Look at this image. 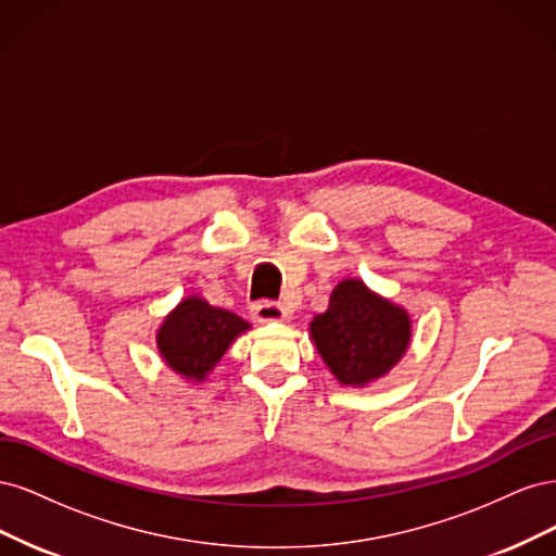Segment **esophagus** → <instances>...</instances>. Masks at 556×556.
<instances>
[{
    "label": "esophagus",
    "mask_w": 556,
    "mask_h": 556,
    "mask_svg": "<svg viewBox=\"0 0 556 556\" xmlns=\"http://www.w3.org/2000/svg\"><path fill=\"white\" fill-rule=\"evenodd\" d=\"M252 317H255L257 323H285V319H290V313L280 304H274V301H257V304L252 306Z\"/></svg>",
    "instance_id": "34e87169"
}]
</instances>
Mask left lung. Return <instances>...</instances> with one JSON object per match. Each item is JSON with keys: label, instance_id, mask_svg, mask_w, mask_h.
I'll return each mask as SVG.
<instances>
[{"label": "left lung", "instance_id": "8db88e82", "mask_svg": "<svg viewBox=\"0 0 556 556\" xmlns=\"http://www.w3.org/2000/svg\"><path fill=\"white\" fill-rule=\"evenodd\" d=\"M410 315L371 292L359 278H345L329 308L313 317L311 339L336 380L364 387L390 374L410 345Z\"/></svg>", "mask_w": 556, "mask_h": 556}]
</instances>
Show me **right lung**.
I'll return each mask as SVG.
<instances>
[{
    "instance_id": "1",
    "label": "right lung",
    "mask_w": 556,
    "mask_h": 556,
    "mask_svg": "<svg viewBox=\"0 0 556 556\" xmlns=\"http://www.w3.org/2000/svg\"><path fill=\"white\" fill-rule=\"evenodd\" d=\"M248 329L237 313L215 308L201 296H185L157 329V350L172 371L201 382Z\"/></svg>"
}]
</instances>
